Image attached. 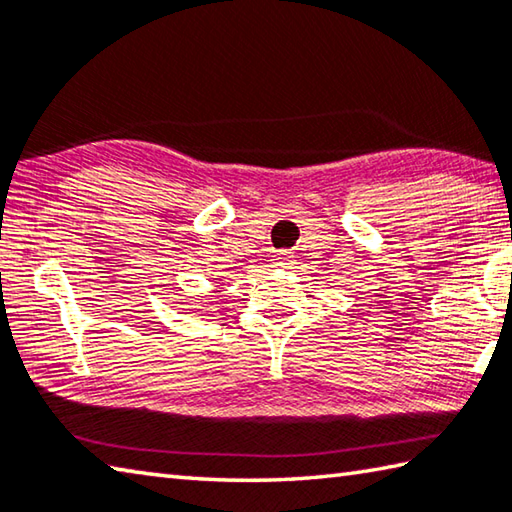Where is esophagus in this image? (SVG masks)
<instances>
[{
    "label": "esophagus",
    "instance_id": "34e87169",
    "mask_svg": "<svg viewBox=\"0 0 512 512\" xmlns=\"http://www.w3.org/2000/svg\"><path fill=\"white\" fill-rule=\"evenodd\" d=\"M292 265V258H289L287 254H281L278 256V260H276V267H289Z\"/></svg>",
    "mask_w": 512,
    "mask_h": 512
}]
</instances>
